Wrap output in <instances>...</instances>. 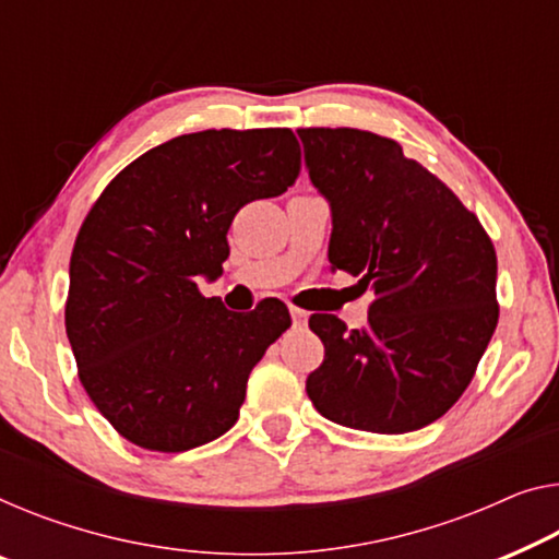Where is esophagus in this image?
I'll return each mask as SVG.
<instances>
[{"label": "esophagus", "mask_w": 559, "mask_h": 559, "mask_svg": "<svg viewBox=\"0 0 559 559\" xmlns=\"http://www.w3.org/2000/svg\"><path fill=\"white\" fill-rule=\"evenodd\" d=\"M290 319H294V326H304V323L308 321V311H304V308L290 306Z\"/></svg>", "instance_id": "34e87169"}]
</instances>
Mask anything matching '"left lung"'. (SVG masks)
<instances>
[{
  "label": "left lung",
  "instance_id": "8db88e82",
  "mask_svg": "<svg viewBox=\"0 0 559 559\" xmlns=\"http://www.w3.org/2000/svg\"><path fill=\"white\" fill-rule=\"evenodd\" d=\"M311 186L331 207V271L371 290L369 323L308 326L323 364L306 394L326 419L377 435L427 427L474 377L499 319L497 253L477 215L396 140L354 128L298 130Z\"/></svg>",
  "mask_w": 559,
  "mask_h": 559
}]
</instances>
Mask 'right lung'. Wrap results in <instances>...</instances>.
<instances>
[{
  "instance_id": "right-lung-1",
  "label": "right lung",
  "mask_w": 559,
  "mask_h": 559,
  "mask_svg": "<svg viewBox=\"0 0 559 559\" xmlns=\"http://www.w3.org/2000/svg\"><path fill=\"white\" fill-rule=\"evenodd\" d=\"M298 170L288 128L190 132L132 160L87 213L67 338L87 396L132 444L188 452L238 421L248 377L290 316L281 301L233 313L198 278L223 273L240 207L281 195Z\"/></svg>"
}]
</instances>
